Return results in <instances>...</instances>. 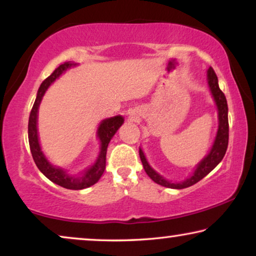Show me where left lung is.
<instances>
[{"instance_id": "left-lung-1", "label": "left lung", "mask_w": 256, "mask_h": 256, "mask_svg": "<svg viewBox=\"0 0 256 256\" xmlns=\"http://www.w3.org/2000/svg\"><path fill=\"white\" fill-rule=\"evenodd\" d=\"M208 82L210 90H211L213 99L216 101V107H218V120H219V127L218 132H216V136L213 143L211 152L208 155L198 164L196 168L194 174L188 180L180 183H171V182L166 180V178L157 174L152 166H149L148 160H146L144 154H143L142 149L140 148V158L142 160L143 168H144L146 172L155 183L162 185V186L170 188H185L191 186L199 180H202L206 174H208L218 164L222 162V160L225 156L227 146H228V107H227V101L225 94L222 92L218 85V76H216L214 70L210 68L208 70Z\"/></svg>"}]
</instances>
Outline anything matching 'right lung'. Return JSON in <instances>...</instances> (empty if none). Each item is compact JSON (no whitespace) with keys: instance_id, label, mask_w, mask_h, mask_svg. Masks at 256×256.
<instances>
[{"instance_id":"right-lung-1","label":"right lung","mask_w":256,"mask_h":256,"mask_svg":"<svg viewBox=\"0 0 256 256\" xmlns=\"http://www.w3.org/2000/svg\"><path fill=\"white\" fill-rule=\"evenodd\" d=\"M71 62H64V64L59 65L57 68L52 72L51 76H48L43 82L40 84V88H38L36 100L31 110L30 116H29V126H28V135H29V144L30 150L32 154V158L36 163L38 169L40 172L48 177L51 182L54 184L60 185V186L65 188H70V190H82V188H90L96 183L102 176L104 169H106V154H107V146L108 143L113 138L118 129L121 127L124 124V118L118 115V116L106 118L101 122L99 128H98V138L100 140V152L99 156L96 160V163L92 166L82 171L80 176H70L66 174L65 170L60 169V168H56L54 166L48 162L46 157L42 152L40 141H38V132H37V116H38V107H40V101L43 99L45 92L48 88V86L54 82L56 79L59 78L66 70L71 66H74Z\"/></svg>"}]
</instances>
